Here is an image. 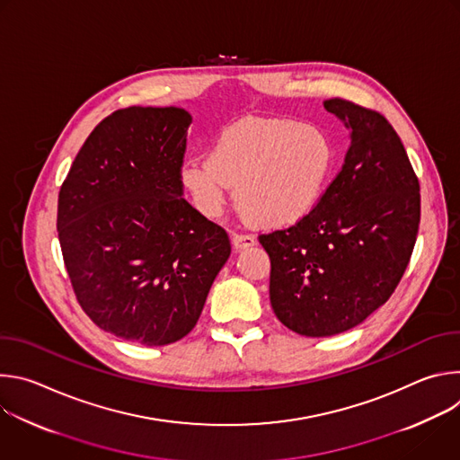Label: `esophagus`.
<instances>
[{"label":"esophagus","instance_id":"obj_1","mask_svg":"<svg viewBox=\"0 0 460 460\" xmlns=\"http://www.w3.org/2000/svg\"><path fill=\"white\" fill-rule=\"evenodd\" d=\"M231 240H233L234 249H243V247H251L256 243V238L252 234H243V233H234L231 236Z\"/></svg>","mask_w":460,"mask_h":460}]
</instances>
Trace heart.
I'll return each mask as SVG.
<instances>
[{
	"label": "heart",
	"instance_id": "b5f03b06",
	"mask_svg": "<svg viewBox=\"0 0 460 460\" xmlns=\"http://www.w3.org/2000/svg\"><path fill=\"white\" fill-rule=\"evenodd\" d=\"M337 164L323 130L279 118H243L226 127L208 160H189L180 180L194 208L217 218L234 187L240 213L260 227H288L322 200Z\"/></svg>",
	"mask_w": 460,
	"mask_h": 460
}]
</instances>
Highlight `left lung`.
I'll return each instance as SVG.
<instances>
[{"label":"left lung","mask_w":460,"mask_h":460,"mask_svg":"<svg viewBox=\"0 0 460 460\" xmlns=\"http://www.w3.org/2000/svg\"><path fill=\"white\" fill-rule=\"evenodd\" d=\"M323 109L351 133L341 172L305 218L258 236L271 260L273 311L304 337L344 333L385 304L420 222L419 178L391 123L342 98Z\"/></svg>","instance_id":"8db88e82"}]
</instances>
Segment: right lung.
Instances as JSON below:
<instances>
[{
  "mask_svg": "<svg viewBox=\"0 0 460 460\" xmlns=\"http://www.w3.org/2000/svg\"><path fill=\"white\" fill-rule=\"evenodd\" d=\"M178 107L102 119L58 196V238L75 295L100 330L142 346L183 339L231 254L227 233L183 196Z\"/></svg>",
  "mask_w": 460,
  "mask_h": 460,
  "instance_id": "add662e5",
  "label": "right lung"
}]
</instances>
